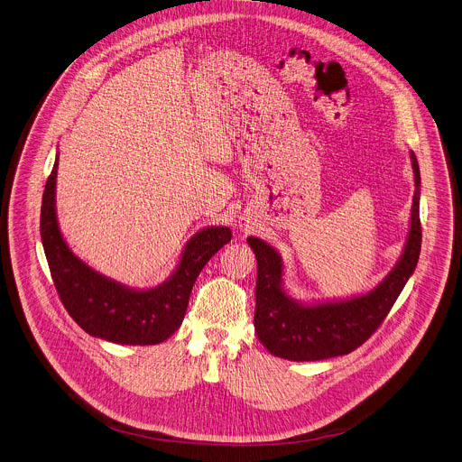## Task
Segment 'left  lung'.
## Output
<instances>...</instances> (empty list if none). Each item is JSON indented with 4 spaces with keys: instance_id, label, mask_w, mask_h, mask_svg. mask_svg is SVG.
<instances>
[{
    "instance_id": "left-lung-1",
    "label": "left lung",
    "mask_w": 462,
    "mask_h": 462,
    "mask_svg": "<svg viewBox=\"0 0 462 462\" xmlns=\"http://www.w3.org/2000/svg\"><path fill=\"white\" fill-rule=\"evenodd\" d=\"M415 195L411 226L406 248L391 274L371 293L341 302L302 306L293 302L282 288V256L267 243L249 237L256 256V306L254 328L258 339L273 356L308 362L346 356L364 345L387 319L389 311L417 267L422 225H420V171L411 152Z\"/></svg>"
}]
</instances>
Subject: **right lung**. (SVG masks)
<instances>
[{
    "label": "right lung",
    "mask_w": 462,
    "mask_h": 462,
    "mask_svg": "<svg viewBox=\"0 0 462 462\" xmlns=\"http://www.w3.org/2000/svg\"><path fill=\"white\" fill-rule=\"evenodd\" d=\"M58 158L45 182L40 236L58 295L75 323L95 337L119 345H158L171 337L186 315L191 288L209 258L230 239L225 226L199 232L182 253L174 276L152 290H130L106 280L71 253L54 211Z\"/></svg>",
    "instance_id": "right-lung-1"
}]
</instances>
